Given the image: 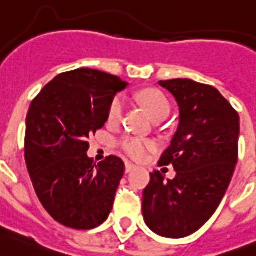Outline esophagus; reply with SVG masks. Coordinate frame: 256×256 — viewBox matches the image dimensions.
I'll use <instances>...</instances> for the list:
<instances>
[{"mask_svg":"<svg viewBox=\"0 0 256 256\" xmlns=\"http://www.w3.org/2000/svg\"><path fill=\"white\" fill-rule=\"evenodd\" d=\"M136 168V166L133 164H130V162H126V172L128 174V172H130V171H133Z\"/></svg>","mask_w":256,"mask_h":256,"instance_id":"34e87169","label":"esophagus"}]
</instances>
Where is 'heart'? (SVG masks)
<instances>
[{"label":"heart","instance_id":"heart-1","mask_svg":"<svg viewBox=\"0 0 256 256\" xmlns=\"http://www.w3.org/2000/svg\"><path fill=\"white\" fill-rule=\"evenodd\" d=\"M136 98L144 108L146 110V112L154 122L160 119H166L170 114V103H168V98L157 88L141 90L140 92H137ZM124 107H126V103H124L123 96H116L110 104L108 123H119L123 118ZM119 145L130 157L134 158V160L144 158L146 152L154 148L153 141L142 140V138H137V137H124L119 142Z\"/></svg>","mask_w":256,"mask_h":256}]
</instances>
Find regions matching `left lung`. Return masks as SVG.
<instances>
[{
	"instance_id": "1",
	"label": "left lung",
	"mask_w": 256,
	"mask_h": 256,
	"mask_svg": "<svg viewBox=\"0 0 256 256\" xmlns=\"http://www.w3.org/2000/svg\"><path fill=\"white\" fill-rule=\"evenodd\" d=\"M179 107V126L160 164L174 179L150 172L142 194L148 228L166 238L195 233L216 212L238 161L240 116L213 86L176 78L158 82Z\"/></svg>"
}]
</instances>
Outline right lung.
I'll return each mask as SVG.
<instances>
[{
    "instance_id": "right-lung-1",
    "label": "right lung",
    "mask_w": 256,
    "mask_h": 256,
    "mask_svg": "<svg viewBox=\"0 0 256 256\" xmlns=\"http://www.w3.org/2000/svg\"><path fill=\"white\" fill-rule=\"evenodd\" d=\"M126 86L116 76L80 68L56 76L30 106L27 170L42 206L64 226L94 229L112 209L124 162L108 156L95 164L86 140L104 126L110 104Z\"/></svg>"
}]
</instances>
